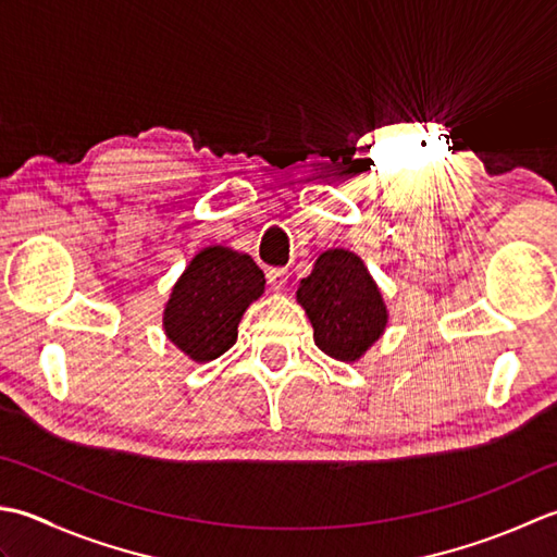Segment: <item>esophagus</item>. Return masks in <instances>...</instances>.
I'll return each instance as SVG.
<instances>
[{
    "mask_svg": "<svg viewBox=\"0 0 557 557\" xmlns=\"http://www.w3.org/2000/svg\"><path fill=\"white\" fill-rule=\"evenodd\" d=\"M267 278H269V286L274 288V290L286 288V283H288V269L271 267V269L267 271Z\"/></svg>",
    "mask_w": 557,
    "mask_h": 557,
    "instance_id": "esophagus-1",
    "label": "esophagus"
}]
</instances>
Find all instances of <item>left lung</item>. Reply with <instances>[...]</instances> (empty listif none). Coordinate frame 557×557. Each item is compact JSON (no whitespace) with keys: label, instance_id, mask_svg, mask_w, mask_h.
Listing matches in <instances>:
<instances>
[{"label":"left lung","instance_id":"left-lung-1","mask_svg":"<svg viewBox=\"0 0 557 557\" xmlns=\"http://www.w3.org/2000/svg\"><path fill=\"white\" fill-rule=\"evenodd\" d=\"M298 302L312 322L314 344L344 362L358 360L387 326L377 286L348 249L320 255L312 274L300 281Z\"/></svg>","mask_w":557,"mask_h":557}]
</instances>
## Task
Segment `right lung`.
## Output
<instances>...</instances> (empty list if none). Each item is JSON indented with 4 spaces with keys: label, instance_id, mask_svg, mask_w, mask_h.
Instances as JSON below:
<instances>
[{
    "label": "right lung",
    "instance_id": "right-lung-1",
    "mask_svg": "<svg viewBox=\"0 0 557 557\" xmlns=\"http://www.w3.org/2000/svg\"><path fill=\"white\" fill-rule=\"evenodd\" d=\"M262 290L264 271L252 257L221 245L201 249L165 305V334L191 360L219 358L235 344L243 312Z\"/></svg>",
    "mask_w": 557,
    "mask_h": 557
}]
</instances>
